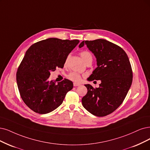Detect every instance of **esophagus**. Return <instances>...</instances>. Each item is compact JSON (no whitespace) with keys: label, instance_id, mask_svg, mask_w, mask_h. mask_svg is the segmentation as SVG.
I'll list each match as a JSON object with an SVG mask.
<instances>
[{"label":"esophagus","instance_id":"34e87169","mask_svg":"<svg viewBox=\"0 0 150 150\" xmlns=\"http://www.w3.org/2000/svg\"><path fill=\"white\" fill-rule=\"evenodd\" d=\"M80 83H74V86H80Z\"/></svg>","mask_w":150,"mask_h":150}]
</instances>
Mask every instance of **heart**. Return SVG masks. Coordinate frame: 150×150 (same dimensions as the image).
<instances>
[{
    "label": "heart",
    "mask_w": 150,
    "mask_h": 150,
    "mask_svg": "<svg viewBox=\"0 0 150 150\" xmlns=\"http://www.w3.org/2000/svg\"><path fill=\"white\" fill-rule=\"evenodd\" d=\"M80 54L81 57L82 58L83 60V61L85 63L87 62L88 60H90L91 59L92 60V55L89 51H81L80 53ZM67 62H68V58H67L65 61V65L67 64ZM67 78L70 80L73 81L75 83H79L81 81L82 76L79 73H77V72L71 71L67 75Z\"/></svg>",
    "instance_id": "b5f03b06"
}]
</instances>
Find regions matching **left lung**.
<instances>
[{"mask_svg": "<svg viewBox=\"0 0 150 150\" xmlns=\"http://www.w3.org/2000/svg\"><path fill=\"white\" fill-rule=\"evenodd\" d=\"M96 58L97 68L90 81L101 80L99 88L85 85L86 95L81 101L83 107L94 115L104 117L113 112L123 103L132 83L133 73L126 52L119 46L102 39L82 41Z\"/></svg>", "mask_w": 150, "mask_h": 150, "instance_id": "8db88e82", "label": "left lung"}]
</instances>
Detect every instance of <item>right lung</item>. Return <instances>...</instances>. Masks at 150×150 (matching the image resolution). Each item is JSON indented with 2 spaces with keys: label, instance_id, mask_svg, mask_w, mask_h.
I'll return each instance as SVG.
<instances>
[{
  "label": "right lung",
  "instance_id": "add662e5",
  "mask_svg": "<svg viewBox=\"0 0 150 150\" xmlns=\"http://www.w3.org/2000/svg\"><path fill=\"white\" fill-rule=\"evenodd\" d=\"M79 42L49 38L27 50L16 71V82L22 100L34 112L44 114L52 111L73 88V83L67 79L56 83L49 77L50 71L64 67L68 55Z\"/></svg>",
  "mask_w": 150,
  "mask_h": 150
}]
</instances>
